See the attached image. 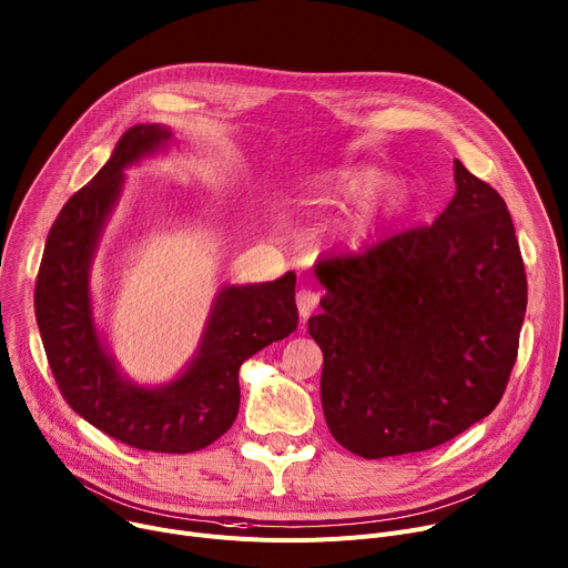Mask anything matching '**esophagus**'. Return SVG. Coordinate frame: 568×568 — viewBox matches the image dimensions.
<instances>
[{
  "instance_id": "34e87169",
  "label": "esophagus",
  "mask_w": 568,
  "mask_h": 568,
  "mask_svg": "<svg viewBox=\"0 0 568 568\" xmlns=\"http://www.w3.org/2000/svg\"><path fill=\"white\" fill-rule=\"evenodd\" d=\"M318 293L316 291H311V288H302V291H297V295H295V302H297V311H300V318L304 321V318H308L311 313H313V308L318 306Z\"/></svg>"
}]
</instances>
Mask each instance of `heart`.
<instances>
[{
  "mask_svg": "<svg viewBox=\"0 0 568 568\" xmlns=\"http://www.w3.org/2000/svg\"><path fill=\"white\" fill-rule=\"evenodd\" d=\"M384 184H386L384 171L356 164V166H345L325 175L321 182V189L323 194H327L338 203H363L379 192ZM408 201H410V192L406 186H390L384 199V207L388 214H399L408 205Z\"/></svg>",
  "mask_w": 568,
  "mask_h": 568,
  "instance_id": "1",
  "label": "heart"
}]
</instances>
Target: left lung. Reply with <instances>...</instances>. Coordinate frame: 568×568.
<instances>
[{"label": "left lung", "instance_id": "left-lung-1", "mask_svg": "<svg viewBox=\"0 0 568 568\" xmlns=\"http://www.w3.org/2000/svg\"><path fill=\"white\" fill-rule=\"evenodd\" d=\"M456 196L428 227L316 264L321 399L347 452L379 460L445 445L508 386L526 271L496 189L454 162Z\"/></svg>", "mask_w": 568, "mask_h": 568}]
</instances>
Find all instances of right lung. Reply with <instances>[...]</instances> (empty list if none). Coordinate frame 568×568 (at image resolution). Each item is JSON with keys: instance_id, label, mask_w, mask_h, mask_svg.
Returning <instances> with one entry per match:
<instances>
[{"instance_id": "right-lung-1", "label": "right lung", "mask_w": 568, "mask_h": 568, "mask_svg": "<svg viewBox=\"0 0 568 568\" xmlns=\"http://www.w3.org/2000/svg\"><path fill=\"white\" fill-rule=\"evenodd\" d=\"M171 140L169 125H133L101 171L60 210L38 271L36 318L55 384L83 419L142 452L192 454L236 419L243 361L295 332V273L223 286L196 356L169 384L140 386L121 372L94 321L92 262L119 203L123 171L169 149Z\"/></svg>"}]
</instances>
